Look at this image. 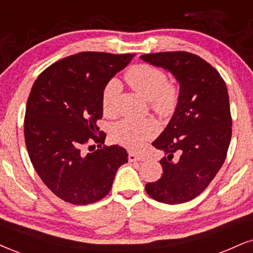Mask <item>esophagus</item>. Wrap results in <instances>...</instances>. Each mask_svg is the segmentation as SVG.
<instances>
[{"instance_id": "obj_1", "label": "esophagus", "mask_w": 253, "mask_h": 253, "mask_svg": "<svg viewBox=\"0 0 253 253\" xmlns=\"http://www.w3.org/2000/svg\"><path fill=\"white\" fill-rule=\"evenodd\" d=\"M143 160H144V158L141 157V156L133 154V152H129V162H139Z\"/></svg>"}]
</instances>
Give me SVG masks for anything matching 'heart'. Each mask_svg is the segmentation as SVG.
<instances>
[{
  "mask_svg": "<svg viewBox=\"0 0 253 253\" xmlns=\"http://www.w3.org/2000/svg\"><path fill=\"white\" fill-rule=\"evenodd\" d=\"M126 81L133 90L150 101L155 111L169 116L177 108L179 90L176 84L168 82L167 75L150 64H137L126 73ZM122 86L120 81L112 79L105 84L102 92L103 109L114 114L120 98ZM160 126L154 118L131 120L126 118L117 122L111 130V137L118 144L130 150H139L149 139L157 135Z\"/></svg>",
  "mask_w": 253,
  "mask_h": 253,
  "instance_id": "heart-1",
  "label": "heart"
}]
</instances>
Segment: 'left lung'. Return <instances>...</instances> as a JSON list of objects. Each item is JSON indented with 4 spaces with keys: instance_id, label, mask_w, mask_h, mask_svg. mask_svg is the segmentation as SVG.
I'll return each mask as SVG.
<instances>
[{
    "instance_id": "obj_1",
    "label": "left lung",
    "mask_w": 253,
    "mask_h": 253,
    "mask_svg": "<svg viewBox=\"0 0 253 253\" xmlns=\"http://www.w3.org/2000/svg\"><path fill=\"white\" fill-rule=\"evenodd\" d=\"M142 60L169 70L179 82L172 118L152 143L165 156L163 173L145 191L165 204H180L208 188L226 158L232 135L226 84L207 61L188 51L145 54Z\"/></svg>"
}]
</instances>
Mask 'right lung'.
Instances as JSON below:
<instances>
[{
	"label": "right lung",
	"mask_w": 253,
	"mask_h": 253,
	"mask_svg": "<svg viewBox=\"0 0 253 253\" xmlns=\"http://www.w3.org/2000/svg\"><path fill=\"white\" fill-rule=\"evenodd\" d=\"M132 54L84 51L55 62L39 75L28 97L24 139L31 164L48 189L75 205L101 201L118 168L127 163L120 145L104 144L102 92ZM97 142L99 149L84 150Z\"/></svg>",
	"instance_id": "1"
}]
</instances>
